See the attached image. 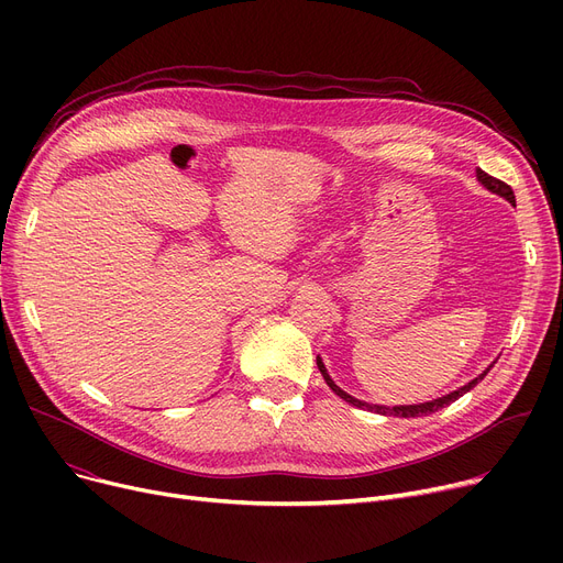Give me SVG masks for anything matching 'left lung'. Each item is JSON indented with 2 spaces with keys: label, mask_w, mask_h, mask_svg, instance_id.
<instances>
[{
  "label": "left lung",
  "mask_w": 563,
  "mask_h": 563,
  "mask_svg": "<svg viewBox=\"0 0 563 563\" xmlns=\"http://www.w3.org/2000/svg\"><path fill=\"white\" fill-rule=\"evenodd\" d=\"M477 180L488 189V191H493V194H497V196H501L505 200H509L514 207H516V196H514V189L509 187V185H505L501 180H497V177H493V175H488L486 170H482V168H477ZM317 367H319V372H321V376H323V380L329 383V388L340 397V399H344L346 404H351V406H356V408H365V410H369V412H378V416H395V418H422V416H429V412H435V410H440V408H445V406H450L452 401H456L459 397H463L465 393H470L472 388L477 386V383L490 372V367H486L477 378H472L470 383H465V386H461L459 390H454V393H450V395H442V397H438V399H431V401H424V404H408V406H380V404H367V401H361V399H356V397H351L349 393H344L338 383L331 378V374H329V369H327V365L321 363V358L317 356Z\"/></svg>",
  "instance_id": "obj_1"
}]
</instances>
